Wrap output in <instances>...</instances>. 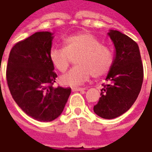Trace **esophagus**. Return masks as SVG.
Wrapping results in <instances>:
<instances>
[{
    "instance_id": "34e87169",
    "label": "esophagus",
    "mask_w": 152,
    "mask_h": 152,
    "mask_svg": "<svg viewBox=\"0 0 152 152\" xmlns=\"http://www.w3.org/2000/svg\"><path fill=\"white\" fill-rule=\"evenodd\" d=\"M85 89L84 88H77V87H73L72 88V91L74 92H76V91H84Z\"/></svg>"
}]
</instances>
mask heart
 <instances>
[{"mask_svg": "<svg viewBox=\"0 0 152 152\" xmlns=\"http://www.w3.org/2000/svg\"><path fill=\"white\" fill-rule=\"evenodd\" d=\"M64 47L53 48L49 52L52 65L58 71L66 72L74 58L77 66L60 77L64 85L78 86L89 79L104 77L113 64V55L109 47L92 34L79 32L66 37Z\"/></svg>", "mask_w": 152, "mask_h": 152, "instance_id": "b5f03b06", "label": "heart"}]
</instances>
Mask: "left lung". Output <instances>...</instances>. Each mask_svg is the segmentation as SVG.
<instances>
[{
    "label": "left lung",
    "instance_id": "left-lung-1",
    "mask_svg": "<svg viewBox=\"0 0 152 152\" xmlns=\"http://www.w3.org/2000/svg\"><path fill=\"white\" fill-rule=\"evenodd\" d=\"M109 36L116 48V57L94 111L102 118L113 119L128 111L137 99L143 67L139 46L133 39L116 30H110Z\"/></svg>",
    "mask_w": 152,
    "mask_h": 152
}]
</instances>
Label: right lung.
Segmentation results:
<instances>
[{"mask_svg":"<svg viewBox=\"0 0 152 152\" xmlns=\"http://www.w3.org/2000/svg\"><path fill=\"white\" fill-rule=\"evenodd\" d=\"M52 33L36 32L19 41L9 53L8 86L14 101L27 115L39 121H52L63 111L70 87H53L57 77L49 58Z\"/></svg>","mask_w":152,"mask_h":152,"instance_id":"1","label":"right lung"}]
</instances>
